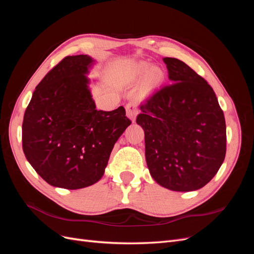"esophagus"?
Wrapping results in <instances>:
<instances>
[{
	"label": "esophagus",
	"instance_id": "esophagus-1",
	"mask_svg": "<svg viewBox=\"0 0 254 254\" xmlns=\"http://www.w3.org/2000/svg\"><path fill=\"white\" fill-rule=\"evenodd\" d=\"M126 114L130 120L134 122L137 115V105L135 103H128L126 105Z\"/></svg>",
	"mask_w": 254,
	"mask_h": 254
}]
</instances>
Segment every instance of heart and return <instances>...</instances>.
<instances>
[{
  "mask_svg": "<svg viewBox=\"0 0 254 254\" xmlns=\"http://www.w3.org/2000/svg\"><path fill=\"white\" fill-rule=\"evenodd\" d=\"M148 76L147 86L149 88H155L163 81L164 74L159 68H153V66L149 64H140L133 67V70L130 73V81H141Z\"/></svg>",
  "mask_w": 254,
  "mask_h": 254,
  "instance_id": "heart-1",
  "label": "heart"
}]
</instances>
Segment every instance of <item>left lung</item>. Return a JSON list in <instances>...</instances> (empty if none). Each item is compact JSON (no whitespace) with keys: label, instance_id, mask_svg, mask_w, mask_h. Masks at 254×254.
Instances as JSON below:
<instances>
[{"label":"left lung","instance_id":"obj_1","mask_svg":"<svg viewBox=\"0 0 254 254\" xmlns=\"http://www.w3.org/2000/svg\"><path fill=\"white\" fill-rule=\"evenodd\" d=\"M171 83L140 106L145 157L158 184L176 191L204 187L226 157V122L212 87L183 61L163 58Z\"/></svg>","mask_w":254,"mask_h":254}]
</instances>
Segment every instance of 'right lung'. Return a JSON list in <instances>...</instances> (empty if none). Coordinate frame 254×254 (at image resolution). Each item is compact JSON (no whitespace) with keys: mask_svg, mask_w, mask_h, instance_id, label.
<instances>
[{"mask_svg":"<svg viewBox=\"0 0 254 254\" xmlns=\"http://www.w3.org/2000/svg\"><path fill=\"white\" fill-rule=\"evenodd\" d=\"M95 60L67 56L34 91L22 124L24 155L41 178L77 190L101 180L119 137L131 124L124 107L96 110L88 74Z\"/></svg>","mask_w":254,"mask_h":254,"instance_id":"obj_1","label":"right lung"}]
</instances>
